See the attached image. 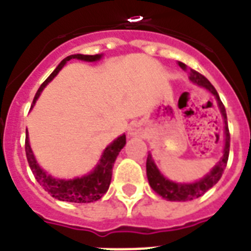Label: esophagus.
I'll list each match as a JSON object with an SVG mask.
<instances>
[{
    "label": "esophagus",
    "mask_w": 251,
    "mask_h": 251,
    "mask_svg": "<svg viewBox=\"0 0 251 251\" xmlns=\"http://www.w3.org/2000/svg\"><path fill=\"white\" fill-rule=\"evenodd\" d=\"M142 134V129H140L139 125H132L130 127V135H140Z\"/></svg>",
    "instance_id": "esophagus-1"
}]
</instances>
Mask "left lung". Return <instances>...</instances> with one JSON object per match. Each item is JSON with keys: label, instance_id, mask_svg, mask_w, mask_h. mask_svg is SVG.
I'll use <instances>...</instances> for the list:
<instances>
[{"label": "left lung", "instance_id": "1", "mask_svg": "<svg viewBox=\"0 0 251 251\" xmlns=\"http://www.w3.org/2000/svg\"><path fill=\"white\" fill-rule=\"evenodd\" d=\"M178 66L183 69V71H188L189 79L192 82L197 83L200 86L206 87L207 90L213 94L215 99H217L219 108L223 117H225V130H226V146L225 151H223V157L219 161V164L215 165L214 169L203 179L199 180L196 183H191V184H178V183L170 182L169 179H166L164 175L158 172V169L156 168L153 160L151 157V154H148L147 157V176H148V182H150L151 188L153 189L154 192L158 193L162 199H166L169 201H189V200L197 199V197L202 196L203 193L207 192L213 185L217 184L221 179L222 174L225 172L226 166H227L228 156H229V142H231V135H229V129H228L227 124V113H226L225 104L222 103L221 98L218 95L215 87L210 83V81L205 76H202L201 73H199L195 69H191L185 66L184 63L178 62Z\"/></svg>", "mask_w": 251, "mask_h": 251}]
</instances>
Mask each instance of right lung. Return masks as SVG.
I'll return each instance as SVG.
<instances>
[{
  "instance_id": "1",
  "label": "right lung",
  "mask_w": 251,
  "mask_h": 251,
  "mask_svg": "<svg viewBox=\"0 0 251 251\" xmlns=\"http://www.w3.org/2000/svg\"><path fill=\"white\" fill-rule=\"evenodd\" d=\"M71 59H81V60H86V62H95L98 59H100V55H82V54H76V55H69L66 59H63L60 64L56 67L54 72L46 78L42 85L40 86L38 91L36 93V97L33 99L34 101L37 100L38 95L41 91L44 90V87L48 85L60 69L64 67L68 60ZM126 144V135L119 136L117 139L105 148L104 153L101 156L100 162L98 164L91 174L82 176V178L73 179V180H59V179L51 178L50 175L42 170L37 165L34 156L30 150L29 142H28V134L25 135V154L29 168L33 173L34 178L37 179V182L40 183L45 188V191H48L52 197L60 200V201H68V202H93L97 200L101 199L103 195L108 191L109 184H111L112 179V169H113V164H115L116 157L119 156L120 151L124 148Z\"/></svg>"
}]
</instances>
